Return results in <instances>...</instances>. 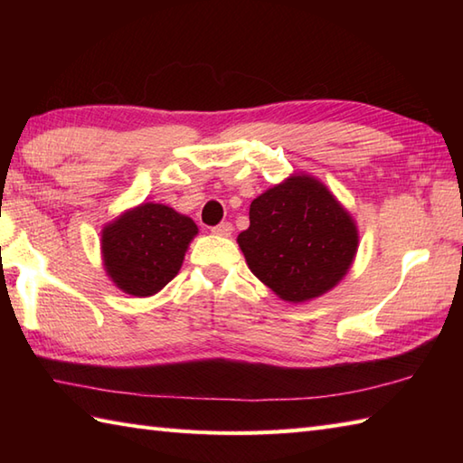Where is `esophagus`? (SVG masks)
<instances>
[{
  "label": "esophagus",
  "mask_w": 463,
  "mask_h": 463,
  "mask_svg": "<svg viewBox=\"0 0 463 463\" xmlns=\"http://www.w3.org/2000/svg\"><path fill=\"white\" fill-rule=\"evenodd\" d=\"M213 232H214V234H219V237H231V232H232V224H231V222H221V224H216V226H213Z\"/></svg>",
  "instance_id": "1"
}]
</instances>
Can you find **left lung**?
<instances>
[{
    "instance_id": "8db88e82",
    "label": "left lung",
    "mask_w": 463,
    "mask_h": 463,
    "mask_svg": "<svg viewBox=\"0 0 463 463\" xmlns=\"http://www.w3.org/2000/svg\"><path fill=\"white\" fill-rule=\"evenodd\" d=\"M249 219L239 247L254 277L284 302L330 292L356 259V221L312 175L294 173L259 194Z\"/></svg>"
}]
</instances>
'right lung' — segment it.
<instances>
[{
    "mask_svg": "<svg viewBox=\"0 0 463 463\" xmlns=\"http://www.w3.org/2000/svg\"><path fill=\"white\" fill-rule=\"evenodd\" d=\"M196 234L191 216L161 203H141L103 226V269L121 292L153 297L179 274Z\"/></svg>",
    "mask_w": 463,
    "mask_h": 463,
    "instance_id": "add662e5",
    "label": "right lung"
}]
</instances>
